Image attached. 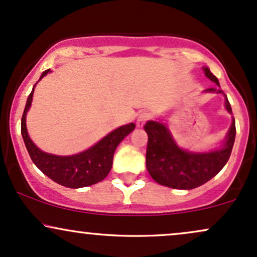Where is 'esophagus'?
<instances>
[{"label": "esophagus", "instance_id": "1", "mask_svg": "<svg viewBox=\"0 0 257 257\" xmlns=\"http://www.w3.org/2000/svg\"><path fill=\"white\" fill-rule=\"evenodd\" d=\"M149 119H151V115H149L148 113H142V114L138 115V117H137V126H138V127H143L144 123H146Z\"/></svg>", "mask_w": 257, "mask_h": 257}]
</instances>
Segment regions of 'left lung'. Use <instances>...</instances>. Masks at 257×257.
Returning <instances> with one entry per match:
<instances>
[{
    "label": "left lung",
    "instance_id": "8db88e82",
    "mask_svg": "<svg viewBox=\"0 0 257 257\" xmlns=\"http://www.w3.org/2000/svg\"><path fill=\"white\" fill-rule=\"evenodd\" d=\"M207 79L214 81L218 88H207L205 92L223 93L220 90L217 77L204 66ZM226 109L232 114V108L227 99ZM148 135V146L146 153V165L153 180L161 186L174 189H193L215 177L223 169L232 153L235 140V121L233 117L221 148L210 152H189L177 146L166 123L161 121H148L144 125Z\"/></svg>",
    "mask_w": 257,
    "mask_h": 257
}]
</instances>
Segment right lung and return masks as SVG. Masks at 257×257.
<instances>
[{"instance_id":"add662e5","label":"right lung","mask_w":257,"mask_h":257,"mask_svg":"<svg viewBox=\"0 0 257 257\" xmlns=\"http://www.w3.org/2000/svg\"><path fill=\"white\" fill-rule=\"evenodd\" d=\"M50 71L51 69L43 71L40 80ZM36 83L34 85L31 93L29 94L22 117V136L33 163L52 181L68 188H82L104 180L111 170L115 149L123 138L134 131L136 125L131 122L120 126L103 137L91 148L79 154L60 157L42 152L31 141L27 130V113L33 102Z\"/></svg>"}]
</instances>
